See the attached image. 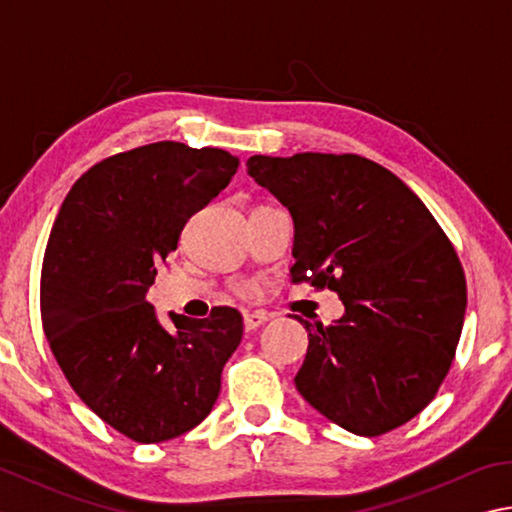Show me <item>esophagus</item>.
Returning <instances> with one entry per match:
<instances>
[{
  "instance_id": "34e87169",
  "label": "esophagus",
  "mask_w": 512,
  "mask_h": 512,
  "mask_svg": "<svg viewBox=\"0 0 512 512\" xmlns=\"http://www.w3.org/2000/svg\"><path fill=\"white\" fill-rule=\"evenodd\" d=\"M268 320V316L264 314V311H250V314H244V327L246 332H250V329H257L262 327Z\"/></svg>"
}]
</instances>
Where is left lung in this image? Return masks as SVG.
<instances>
[{"label":"left lung","instance_id":"obj_1","mask_svg":"<svg viewBox=\"0 0 512 512\" xmlns=\"http://www.w3.org/2000/svg\"><path fill=\"white\" fill-rule=\"evenodd\" d=\"M246 167L293 216L291 282L345 305L332 325L293 316L309 332L300 395L357 436L402 427L436 397L461 339L467 287L452 241L395 173L361 155H253Z\"/></svg>","mask_w":512,"mask_h":512}]
</instances>
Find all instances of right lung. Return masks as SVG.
<instances>
[{"label": "right lung", "mask_w": 512, "mask_h": 512, "mask_svg": "<svg viewBox=\"0 0 512 512\" xmlns=\"http://www.w3.org/2000/svg\"><path fill=\"white\" fill-rule=\"evenodd\" d=\"M239 160L223 149L155 142L110 155L69 189L40 275L42 329L74 393L135 443L201 424L244 334L232 307L203 320L155 318L146 291L189 216L228 187Z\"/></svg>", "instance_id": "obj_1"}]
</instances>
